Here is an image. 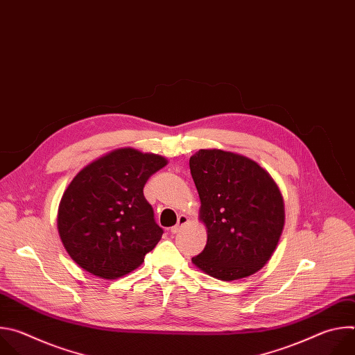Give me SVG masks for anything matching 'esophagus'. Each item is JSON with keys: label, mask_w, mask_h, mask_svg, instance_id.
<instances>
[{"label": "esophagus", "mask_w": 355, "mask_h": 355, "mask_svg": "<svg viewBox=\"0 0 355 355\" xmlns=\"http://www.w3.org/2000/svg\"><path fill=\"white\" fill-rule=\"evenodd\" d=\"M187 223H188V218H187L185 215H180V216H178V223L171 227V233H173V234H177V233L181 230V227L185 226Z\"/></svg>", "instance_id": "1"}]
</instances>
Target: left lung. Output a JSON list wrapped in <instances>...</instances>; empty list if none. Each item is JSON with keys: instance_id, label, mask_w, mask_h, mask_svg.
I'll list each match as a JSON object with an SVG mask.
<instances>
[{"instance_id": "1", "label": "left lung", "mask_w": 355, "mask_h": 355, "mask_svg": "<svg viewBox=\"0 0 355 355\" xmlns=\"http://www.w3.org/2000/svg\"><path fill=\"white\" fill-rule=\"evenodd\" d=\"M189 170L208 227L192 263L214 278L233 281L263 268L284 227L282 195L256 162L223 150H199Z\"/></svg>"}]
</instances>
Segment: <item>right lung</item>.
<instances>
[{"label":"right lung","mask_w":355,"mask_h":355,"mask_svg":"<svg viewBox=\"0 0 355 355\" xmlns=\"http://www.w3.org/2000/svg\"><path fill=\"white\" fill-rule=\"evenodd\" d=\"M166 164L162 156L119 148L74 177L62 198L58 226L67 252L81 268L115 279L144 261L164 230L143 188Z\"/></svg>","instance_id":"right-lung-1"}]
</instances>
